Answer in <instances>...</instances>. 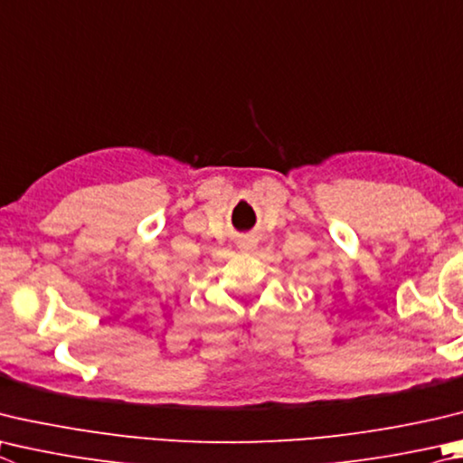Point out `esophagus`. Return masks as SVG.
<instances>
[{
  "instance_id": "obj_1",
  "label": "esophagus",
  "mask_w": 463,
  "mask_h": 463,
  "mask_svg": "<svg viewBox=\"0 0 463 463\" xmlns=\"http://www.w3.org/2000/svg\"><path fill=\"white\" fill-rule=\"evenodd\" d=\"M259 245V239L255 234H241L237 239V247L242 250V253H253Z\"/></svg>"
}]
</instances>
